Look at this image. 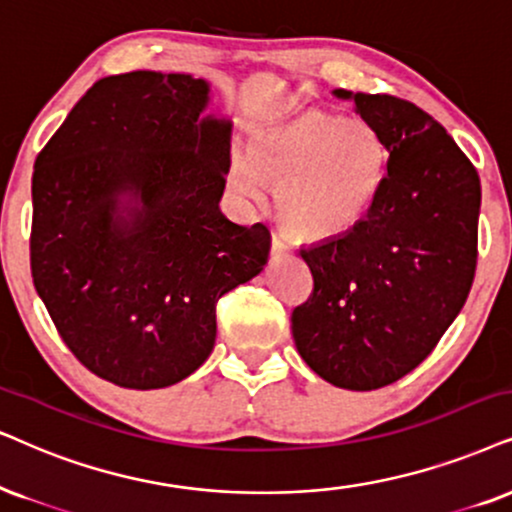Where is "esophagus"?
Segmentation results:
<instances>
[{"label": "esophagus", "instance_id": "esophagus-1", "mask_svg": "<svg viewBox=\"0 0 512 512\" xmlns=\"http://www.w3.org/2000/svg\"><path fill=\"white\" fill-rule=\"evenodd\" d=\"M288 252V243L283 241L281 234L271 236V257H283Z\"/></svg>", "mask_w": 512, "mask_h": 512}]
</instances>
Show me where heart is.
Masks as SVG:
<instances>
[{
    "label": "heart",
    "instance_id": "1",
    "mask_svg": "<svg viewBox=\"0 0 512 512\" xmlns=\"http://www.w3.org/2000/svg\"><path fill=\"white\" fill-rule=\"evenodd\" d=\"M387 174V146L364 120L307 111L250 134L248 153L231 158L229 181L260 203L276 189V215L300 241H328L371 215Z\"/></svg>",
    "mask_w": 512,
    "mask_h": 512
}]
</instances>
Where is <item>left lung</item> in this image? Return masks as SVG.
Listing matches in <instances>:
<instances>
[{"label": "left lung", "instance_id": "left-lung-1", "mask_svg": "<svg viewBox=\"0 0 512 512\" xmlns=\"http://www.w3.org/2000/svg\"><path fill=\"white\" fill-rule=\"evenodd\" d=\"M387 146L383 193L364 224L302 248L314 293L293 340L323 380L378 390L428 359L461 314L477 267L480 177L439 122L387 94L333 89Z\"/></svg>", "mask_w": 512, "mask_h": 512}]
</instances>
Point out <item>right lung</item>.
I'll return each mask as SVG.
<instances>
[{
    "mask_svg": "<svg viewBox=\"0 0 512 512\" xmlns=\"http://www.w3.org/2000/svg\"><path fill=\"white\" fill-rule=\"evenodd\" d=\"M208 106L203 77H103L35 160L32 283L70 352L129 390L203 366L217 300L269 260L267 226L219 208L234 125Z\"/></svg>",
    "mask_w": 512,
    "mask_h": 512,
    "instance_id": "1",
    "label": "right lung"
}]
</instances>
